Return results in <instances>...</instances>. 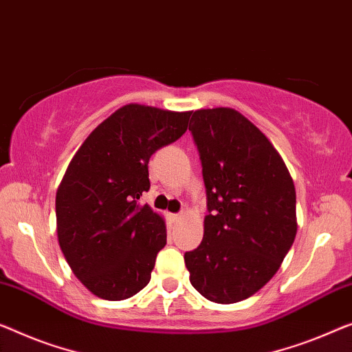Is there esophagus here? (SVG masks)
I'll return each mask as SVG.
<instances>
[{"label": "esophagus", "instance_id": "34e87169", "mask_svg": "<svg viewBox=\"0 0 352 352\" xmlns=\"http://www.w3.org/2000/svg\"><path fill=\"white\" fill-rule=\"evenodd\" d=\"M183 217H185V214H183V213H175V214H172V221H174V223L182 221Z\"/></svg>", "mask_w": 352, "mask_h": 352}]
</instances>
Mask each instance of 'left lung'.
Here are the masks:
<instances>
[{
  "label": "left lung",
  "instance_id": "left-lung-1",
  "mask_svg": "<svg viewBox=\"0 0 352 352\" xmlns=\"http://www.w3.org/2000/svg\"><path fill=\"white\" fill-rule=\"evenodd\" d=\"M190 131L208 210L201 245L185 253L190 281L212 302L245 300L270 281L291 250L296 188L270 140L237 110H196Z\"/></svg>",
  "mask_w": 352,
  "mask_h": 352
}]
</instances>
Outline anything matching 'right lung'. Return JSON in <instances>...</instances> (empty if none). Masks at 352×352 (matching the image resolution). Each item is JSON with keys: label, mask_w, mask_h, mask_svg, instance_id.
<instances>
[{"label": "right lung", "mask_w": 352, "mask_h": 352, "mask_svg": "<svg viewBox=\"0 0 352 352\" xmlns=\"http://www.w3.org/2000/svg\"><path fill=\"white\" fill-rule=\"evenodd\" d=\"M191 112L128 104L85 139L56 191V232L67 264L88 291L106 300L148 285L166 245V224L148 206V161L180 139Z\"/></svg>", "instance_id": "add662e5"}]
</instances>
